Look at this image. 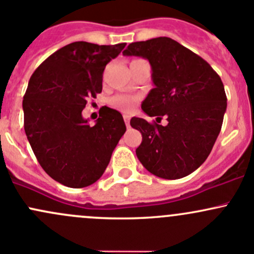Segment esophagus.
Instances as JSON below:
<instances>
[{
    "mask_svg": "<svg viewBox=\"0 0 254 254\" xmlns=\"http://www.w3.org/2000/svg\"><path fill=\"white\" fill-rule=\"evenodd\" d=\"M124 119H125V124H126L127 128H129V116H128V115H124Z\"/></svg>",
    "mask_w": 254,
    "mask_h": 254,
    "instance_id": "esophagus-1",
    "label": "esophagus"
}]
</instances>
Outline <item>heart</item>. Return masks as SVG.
Returning <instances> with one entry per match:
<instances>
[{"mask_svg": "<svg viewBox=\"0 0 254 254\" xmlns=\"http://www.w3.org/2000/svg\"><path fill=\"white\" fill-rule=\"evenodd\" d=\"M135 100L128 95H115L110 99V104L122 112H129L134 106Z\"/></svg>", "mask_w": 254, "mask_h": 254, "instance_id": "b5f03b06", "label": "heart"}]
</instances>
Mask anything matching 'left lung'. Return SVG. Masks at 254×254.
<instances>
[{
  "label": "left lung",
  "mask_w": 254,
  "mask_h": 254,
  "mask_svg": "<svg viewBox=\"0 0 254 254\" xmlns=\"http://www.w3.org/2000/svg\"><path fill=\"white\" fill-rule=\"evenodd\" d=\"M122 54L148 60L154 88L142 110L156 121L167 120L161 126L130 119L142 133L137 158L161 179L192 174L206 160L223 126L227 99L220 77L202 57L166 36L132 43Z\"/></svg>",
  "instance_id": "1"
}]
</instances>
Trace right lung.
<instances>
[{"instance_id":"1","label":"right lung","mask_w":254,"mask_h":254,"mask_svg":"<svg viewBox=\"0 0 254 254\" xmlns=\"http://www.w3.org/2000/svg\"><path fill=\"white\" fill-rule=\"evenodd\" d=\"M125 46L68 44L49 56L28 83L23 98L25 134L46 174L67 187L98 181L126 132L117 110L105 106L94 126L82 116L87 99L103 90L106 64Z\"/></svg>"}]
</instances>
